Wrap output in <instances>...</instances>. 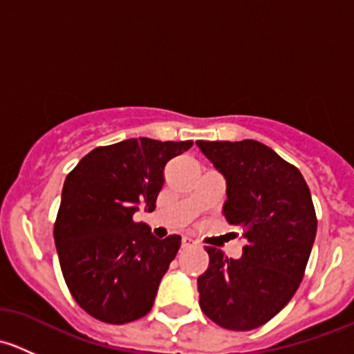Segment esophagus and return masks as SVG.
<instances>
[{"mask_svg":"<svg viewBox=\"0 0 354 354\" xmlns=\"http://www.w3.org/2000/svg\"><path fill=\"white\" fill-rule=\"evenodd\" d=\"M194 245H195V241L192 240V238L185 236L183 240H181V246H183V248H190V246H194Z\"/></svg>","mask_w":354,"mask_h":354,"instance_id":"34e87169","label":"esophagus"}]
</instances>
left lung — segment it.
<instances>
[{"instance_id":"left-lung-1","label":"left lung","mask_w":354,"mask_h":354,"mask_svg":"<svg viewBox=\"0 0 354 354\" xmlns=\"http://www.w3.org/2000/svg\"><path fill=\"white\" fill-rule=\"evenodd\" d=\"M226 178L224 216L241 227V259L207 246L200 308L217 326L253 330L276 317L298 289L317 234L310 188L299 169L257 140L197 142Z\"/></svg>"}]
</instances>
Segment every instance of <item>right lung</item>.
<instances>
[{
	"mask_svg": "<svg viewBox=\"0 0 354 354\" xmlns=\"http://www.w3.org/2000/svg\"><path fill=\"white\" fill-rule=\"evenodd\" d=\"M192 145L128 138L94 149L68 173L55 243L71 296L94 319L120 326L151 312L181 236L157 240L133 214L140 203L156 209L164 166Z\"/></svg>",
	"mask_w": 354,
	"mask_h": 354,
	"instance_id": "1",
	"label": "right lung"
}]
</instances>
